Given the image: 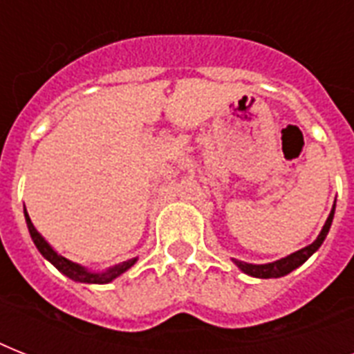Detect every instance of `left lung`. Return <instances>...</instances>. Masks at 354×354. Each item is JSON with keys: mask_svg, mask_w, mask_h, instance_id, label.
I'll return each instance as SVG.
<instances>
[{"mask_svg": "<svg viewBox=\"0 0 354 354\" xmlns=\"http://www.w3.org/2000/svg\"><path fill=\"white\" fill-rule=\"evenodd\" d=\"M335 207L336 202L335 205H333V209H330L329 218L325 221L322 232H319V235L316 236V241H314L313 244H308V246L301 248V250H297V252L290 253V255H286V257L279 259V261H274V263L252 264L244 263V261H239V259H232V261L239 266L241 272L252 275V277H259V279H272V277H283V275L290 274L292 270L299 268V266H301L313 253L318 252V248L324 244L325 236H327V233H329L330 230V224H333V218H335Z\"/></svg>", "mask_w": 354, "mask_h": 354, "instance_id": "obj_1", "label": "left lung"}]
</instances>
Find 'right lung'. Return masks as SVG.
Segmentation results:
<instances>
[{"label": "right lung", "instance_id": "right-lung-1", "mask_svg": "<svg viewBox=\"0 0 354 354\" xmlns=\"http://www.w3.org/2000/svg\"><path fill=\"white\" fill-rule=\"evenodd\" d=\"M24 213H25L27 227H29L30 239H32V242H35V246L38 248V252H40L41 255H44V259H47V261H49V263H51L58 272H62L66 277L77 281V283H88V285H106V283H112L115 277L124 274L128 268H132L133 264L138 263V257H133L124 261V263H119L115 264V266H110V268L102 270V272L88 270L86 266H82V264L73 263V261L62 257L57 250H53L51 244H49V242H47L40 233L36 232V227L32 226V222H30L27 209H24Z\"/></svg>", "mask_w": 354, "mask_h": 354}]
</instances>
